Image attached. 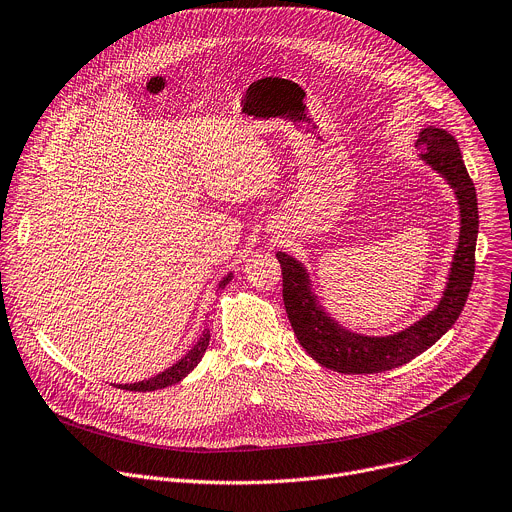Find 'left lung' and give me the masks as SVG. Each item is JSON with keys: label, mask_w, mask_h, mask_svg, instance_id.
<instances>
[{"label": "left lung", "mask_w": 512, "mask_h": 512, "mask_svg": "<svg viewBox=\"0 0 512 512\" xmlns=\"http://www.w3.org/2000/svg\"><path fill=\"white\" fill-rule=\"evenodd\" d=\"M416 147L437 173L453 188L459 204L461 228L459 243L453 255L449 282L441 302L425 318L412 327L390 337H365L351 333L322 310L318 304L308 273L300 261L286 253H275L284 275V304L292 329L306 353L320 365L339 374H380L400 367L435 345L459 318L472 290L476 271L478 241V198L474 181L463 165L459 145L443 128H423Z\"/></svg>", "instance_id": "obj_1"}]
</instances>
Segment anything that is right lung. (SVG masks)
<instances>
[{
    "label": "right lung",
    "mask_w": 512,
    "mask_h": 512,
    "mask_svg": "<svg viewBox=\"0 0 512 512\" xmlns=\"http://www.w3.org/2000/svg\"><path fill=\"white\" fill-rule=\"evenodd\" d=\"M230 280H232V273H228L226 277H222V282L218 284V288H224ZM208 343H210V331L204 329L200 341H198L188 353H185V357L179 359L173 367L161 371L159 376H155V378H151V380H143V382H136V384H124V386L120 384V386H116V388L130 390V392H153V390H161V388L173 386V384H177L179 380H183L185 376H188L190 371L200 363L202 355H204L206 349H208Z\"/></svg>",
    "instance_id": "1"
}]
</instances>
